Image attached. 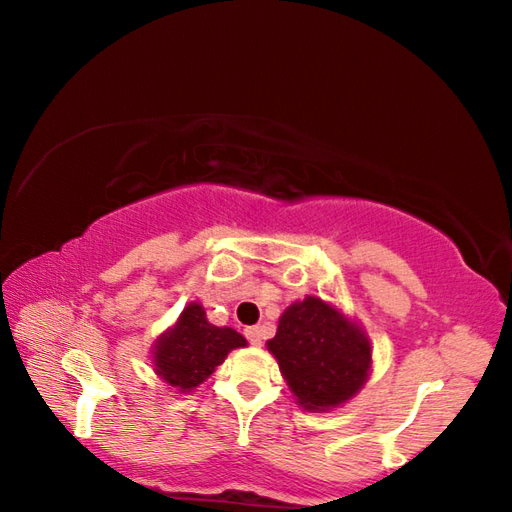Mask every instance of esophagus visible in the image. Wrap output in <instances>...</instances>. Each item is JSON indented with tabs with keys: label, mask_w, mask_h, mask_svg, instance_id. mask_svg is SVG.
Segmentation results:
<instances>
[{
	"label": "esophagus",
	"mask_w": 512,
	"mask_h": 512,
	"mask_svg": "<svg viewBox=\"0 0 512 512\" xmlns=\"http://www.w3.org/2000/svg\"><path fill=\"white\" fill-rule=\"evenodd\" d=\"M245 337L250 339L252 346H262V339H265V333H262L260 327H247Z\"/></svg>",
	"instance_id": "1"
}]
</instances>
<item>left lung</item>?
<instances>
[{"instance_id":"1","label":"left lung","mask_w":512,"mask_h":512,"mask_svg":"<svg viewBox=\"0 0 512 512\" xmlns=\"http://www.w3.org/2000/svg\"><path fill=\"white\" fill-rule=\"evenodd\" d=\"M267 350L307 412L344 406L371 374V342L361 324L312 294L284 309Z\"/></svg>"}]
</instances>
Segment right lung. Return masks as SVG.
Segmentation results:
<instances>
[{
	"label": "right lung",
	"mask_w": 512,
	"mask_h": 512,
	"mask_svg": "<svg viewBox=\"0 0 512 512\" xmlns=\"http://www.w3.org/2000/svg\"><path fill=\"white\" fill-rule=\"evenodd\" d=\"M247 339L230 327H215L205 307L192 301L183 307L177 322L168 327L151 348L156 376L177 393H190L203 384L230 350L245 348Z\"/></svg>",
	"instance_id": "right-lung-1"
}]
</instances>
